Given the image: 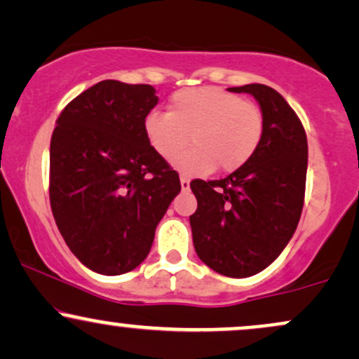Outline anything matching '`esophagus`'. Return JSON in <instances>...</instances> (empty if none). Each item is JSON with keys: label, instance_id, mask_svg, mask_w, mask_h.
<instances>
[{"label": "esophagus", "instance_id": "1", "mask_svg": "<svg viewBox=\"0 0 359 359\" xmlns=\"http://www.w3.org/2000/svg\"><path fill=\"white\" fill-rule=\"evenodd\" d=\"M180 187H182V191H189L191 189V179L185 175H180Z\"/></svg>", "mask_w": 359, "mask_h": 359}]
</instances>
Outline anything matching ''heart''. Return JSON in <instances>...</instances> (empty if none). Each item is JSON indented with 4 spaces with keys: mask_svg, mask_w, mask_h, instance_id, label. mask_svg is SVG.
Listing matches in <instances>:
<instances>
[{
    "mask_svg": "<svg viewBox=\"0 0 359 359\" xmlns=\"http://www.w3.org/2000/svg\"><path fill=\"white\" fill-rule=\"evenodd\" d=\"M148 145L160 158L172 160L192 142V148L174 160L187 175L209 174L219 165L234 172L253 156L263 137L258 106L219 88L177 90L168 113L150 111L143 121Z\"/></svg>",
    "mask_w": 359,
    "mask_h": 359,
    "instance_id": "1",
    "label": "heart"
}]
</instances>
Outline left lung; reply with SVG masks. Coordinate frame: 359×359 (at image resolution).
<instances>
[{
  "label": "left lung",
  "instance_id": "8db88e82",
  "mask_svg": "<svg viewBox=\"0 0 359 359\" xmlns=\"http://www.w3.org/2000/svg\"><path fill=\"white\" fill-rule=\"evenodd\" d=\"M248 93L263 114V137L245 165L221 180L191 182L197 199L189 217L194 248L226 277L257 275L273 263L297 229L307 177V137L282 94L265 84L229 88Z\"/></svg>",
  "mask_w": 359,
  "mask_h": 359
}]
</instances>
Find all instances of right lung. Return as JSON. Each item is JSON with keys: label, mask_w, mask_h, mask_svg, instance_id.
<instances>
[{"label": "right lung", "mask_w": 359, "mask_h": 359, "mask_svg": "<svg viewBox=\"0 0 359 359\" xmlns=\"http://www.w3.org/2000/svg\"><path fill=\"white\" fill-rule=\"evenodd\" d=\"M148 84L101 81L65 106L50 140V208L82 265L101 275L135 270L180 192L179 174L151 150Z\"/></svg>", "instance_id": "right-lung-1"}]
</instances>
